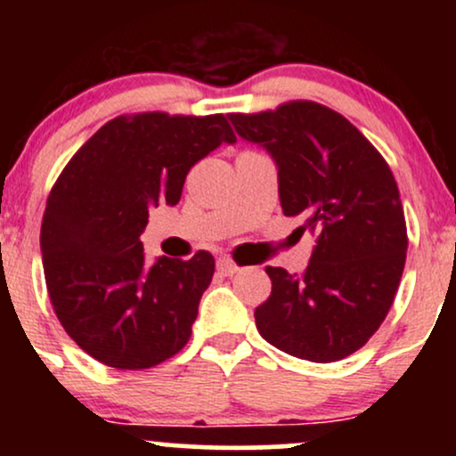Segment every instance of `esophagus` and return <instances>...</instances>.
<instances>
[{"instance_id":"34e87169","label":"esophagus","mask_w":456,"mask_h":456,"mask_svg":"<svg viewBox=\"0 0 456 456\" xmlns=\"http://www.w3.org/2000/svg\"><path fill=\"white\" fill-rule=\"evenodd\" d=\"M216 270L221 272L223 276H233L235 272H238V265H235L229 257H221L216 261Z\"/></svg>"}]
</instances>
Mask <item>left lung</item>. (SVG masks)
I'll return each instance as SVG.
<instances>
[{"instance_id":"1","label":"left lung","mask_w":456,"mask_h":456,"mask_svg":"<svg viewBox=\"0 0 456 456\" xmlns=\"http://www.w3.org/2000/svg\"><path fill=\"white\" fill-rule=\"evenodd\" d=\"M229 119L274 160L282 214L302 216V232L315 235L305 272L265 268L272 294L255 308L259 334L311 362L347 358L388 315L405 265L395 175L354 124L317 102Z\"/></svg>"}]
</instances>
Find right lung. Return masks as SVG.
<instances>
[{
    "label": "right lung",
    "instance_id": "1",
    "mask_svg": "<svg viewBox=\"0 0 456 456\" xmlns=\"http://www.w3.org/2000/svg\"><path fill=\"white\" fill-rule=\"evenodd\" d=\"M235 143L224 115L115 118L72 156L51 191L40 250L51 305L98 362L139 370L188 343L214 257L145 261L150 208L175 206L191 167Z\"/></svg>",
    "mask_w": 456,
    "mask_h": 456
}]
</instances>
